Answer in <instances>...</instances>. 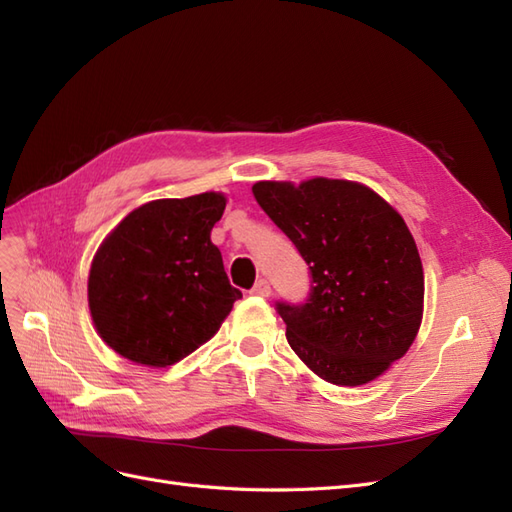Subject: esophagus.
I'll return each mask as SVG.
<instances>
[{"label":"esophagus","mask_w":512,"mask_h":512,"mask_svg":"<svg viewBox=\"0 0 512 512\" xmlns=\"http://www.w3.org/2000/svg\"><path fill=\"white\" fill-rule=\"evenodd\" d=\"M250 292L254 294V297H269V294H271V284L267 280H258Z\"/></svg>","instance_id":"1"}]
</instances>
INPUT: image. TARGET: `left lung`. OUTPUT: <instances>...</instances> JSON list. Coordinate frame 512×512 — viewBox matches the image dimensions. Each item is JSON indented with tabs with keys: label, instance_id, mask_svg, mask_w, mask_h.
Masks as SVG:
<instances>
[{
	"label": "left lung",
	"instance_id": "obj_1",
	"mask_svg": "<svg viewBox=\"0 0 512 512\" xmlns=\"http://www.w3.org/2000/svg\"><path fill=\"white\" fill-rule=\"evenodd\" d=\"M254 198L309 267L303 303L277 301L286 339L322 380L359 386L412 346L423 265L401 215L361 183L258 181Z\"/></svg>",
	"mask_w": 512,
	"mask_h": 512
}]
</instances>
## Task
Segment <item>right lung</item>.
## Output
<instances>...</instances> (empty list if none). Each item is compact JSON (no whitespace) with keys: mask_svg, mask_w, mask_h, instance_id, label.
<instances>
[{"mask_svg":"<svg viewBox=\"0 0 512 512\" xmlns=\"http://www.w3.org/2000/svg\"><path fill=\"white\" fill-rule=\"evenodd\" d=\"M226 198H160L104 239L89 271V309L104 342L126 359L166 367L218 333L241 290L211 243Z\"/></svg>","mask_w":512,"mask_h":512,"instance_id":"add662e5","label":"right lung"}]
</instances>
